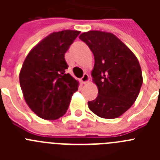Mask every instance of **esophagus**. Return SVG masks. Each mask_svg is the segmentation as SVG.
I'll return each instance as SVG.
<instances>
[{"label": "esophagus", "instance_id": "esophagus-1", "mask_svg": "<svg viewBox=\"0 0 160 160\" xmlns=\"http://www.w3.org/2000/svg\"><path fill=\"white\" fill-rule=\"evenodd\" d=\"M89 80H90V78H89V75H88V74H87V73H85L84 74H83L82 77L81 82L83 83V84H86V83L88 82Z\"/></svg>", "mask_w": 160, "mask_h": 160}]
</instances>
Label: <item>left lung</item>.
I'll use <instances>...</instances> for the list:
<instances>
[{"instance_id":"obj_1","label":"left lung","mask_w":160,"mask_h":160,"mask_svg":"<svg viewBox=\"0 0 160 160\" xmlns=\"http://www.w3.org/2000/svg\"><path fill=\"white\" fill-rule=\"evenodd\" d=\"M79 38L94 56L91 75L98 95L88 102L89 108L101 118H118L134 104L140 91L142 77L138 59L111 32L92 30Z\"/></svg>"}]
</instances>
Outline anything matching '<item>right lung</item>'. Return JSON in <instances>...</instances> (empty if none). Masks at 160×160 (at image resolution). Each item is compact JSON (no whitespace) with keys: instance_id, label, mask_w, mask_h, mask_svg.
I'll list each match as a JSON object with an SVG mask.
<instances>
[{"instance_id":"right-lung-1","label":"right lung","mask_w":160,"mask_h":160,"mask_svg":"<svg viewBox=\"0 0 160 160\" xmlns=\"http://www.w3.org/2000/svg\"><path fill=\"white\" fill-rule=\"evenodd\" d=\"M80 32L62 30L52 32L32 48L20 72L24 98L35 114L47 120L66 114L78 82L66 73L65 53Z\"/></svg>"}]
</instances>
